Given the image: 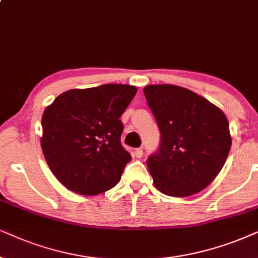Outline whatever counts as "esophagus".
I'll return each mask as SVG.
<instances>
[{"mask_svg": "<svg viewBox=\"0 0 258 258\" xmlns=\"http://www.w3.org/2000/svg\"><path fill=\"white\" fill-rule=\"evenodd\" d=\"M135 156L137 158H142L143 157V149H142V147H139V149H137L135 151Z\"/></svg>", "mask_w": 258, "mask_h": 258, "instance_id": "34e87169", "label": "esophagus"}]
</instances>
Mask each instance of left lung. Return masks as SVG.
Here are the masks:
<instances>
[{"label": "left lung", "mask_w": 258, "mask_h": 258, "mask_svg": "<svg viewBox=\"0 0 258 258\" xmlns=\"http://www.w3.org/2000/svg\"><path fill=\"white\" fill-rule=\"evenodd\" d=\"M160 131V146L147 159L154 186L172 197L204 190L221 172L231 147L222 109L174 85L144 88Z\"/></svg>", "instance_id": "1"}]
</instances>
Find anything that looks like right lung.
<instances>
[{
  "mask_svg": "<svg viewBox=\"0 0 258 258\" xmlns=\"http://www.w3.org/2000/svg\"><path fill=\"white\" fill-rule=\"evenodd\" d=\"M136 93L135 86L115 84L71 89L44 109V159L68 190L94 196L119 183L132 159L120 143V116Z\"/></svg>",
  "mask_w": 258,
  "mask_h": 258,
  "instance_id": "obj_1",
  "label": "right lung"
}]
</instances>
